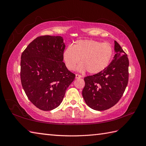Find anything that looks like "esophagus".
I'll list each match as a JSON object with an SVG mask.
<instances>
[{"label":"esophagus","instance_id":"1","mask_svg":"<svg viewBox=\"0 0 146 146\" xmlns=\"http://www.w3.org/2000/svg\"><path fill=\"white\" fill-rule=\"evenodd\" d=\"M82 76H81V75H79V74H76V79H78V78H82Z\"/></svg>","mask_w":146,"mask_h":146}]
</instances>
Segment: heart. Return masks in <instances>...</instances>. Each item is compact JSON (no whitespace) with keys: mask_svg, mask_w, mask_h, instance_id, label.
I'll list each match as a JSON object with an SVG mask.
<instances>
[{"mask_svg":"<svg viewBox=\"0 0 146 146\" xmlns=\"http://www.w3.org/2000/svg\"><path fill=\"white\" fill-rule=\"evenodd\" d=\"M113 55L110 44L102 43L93 39H79L71 47L64 50L63 58L69 70H73L79 63L77 69L80 72L95 74L104 70L109 65Z\"/></svg>","mask_w":146,"mask_h":146,"instance_id":"1","label":"heart"}]
</instances>
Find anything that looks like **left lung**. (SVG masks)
Listing matches in <instances>:
<instances>
[{
    "label": "left lung",
    "instance_id": "8db88e82",
    "mask_svg": "<svg viewBox=\"0 0 146 146\" xmlns=\"http://www.w3.org/2000/svg\"><path fill=\"white\" fill-rule=\"evenodd\" d=\"M116 54L102 71L84 78L85 86L82 96L91 108L104 111L111 108L120 100L129 81V61L126 53L114 41Z\"/></svg>",
    "mask_w": 146,
    "mask_h": 146
}]
</instances>
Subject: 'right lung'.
<instances>
[{
    "label": "right lung",
    "instance_id": "add662e5",
    "mask_svg": "<svg viewBox=\"0 0 146 146\" xmlns=\"http://www.w3.org/2000/svg\"><path fill=\"white\" fill-rule=\"evenodd\" d=\"M65 48L60 36H41L21 55V80L28 99L43 111L58 107L76 75L63 62Z\"/></svg>",
    "mask_w": 146,
    "mask_h": 146
}]
</instances>
